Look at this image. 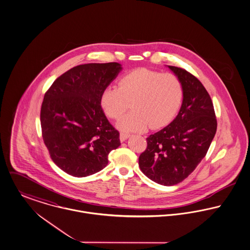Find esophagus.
I'll list each match as a JSON object with an SVG mask.
<instances>
[{
    "label": "esophagus",
    "instance_id": "34e87169",
    "mask_svg": "<svg viewBox=\"0 0 250 250\" xmlns=\"http://www.w3.org/2000/svg\"><path fill=\"white\" fill-rule=\"evenodd\" d=\"M129 136H130V135L127 134V133L121 132V133H120V140H121V142H125L127 138H129Z\"/></svg>",
    "mask_w": 250,
    "mask_h": 250
}]
</instances>
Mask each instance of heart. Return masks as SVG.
Returning a JSON list of instances; mask_svg holds the SVG:
<instances>
[{
    "instance_id": "b5f03b06",
    "label": "heart",
    "mask_w": 250,
    "mask_h": 250,
    "mask_svg": "<svg viewBox=\"0 0 250 250\" xmlns=\"http://www.w3.org/2000/svg\"><path fill=\"white\" fill-rule=\"evenodd\" d=\"M182 100L183 86L177 76L138 68L121 78L119 87H107L101 104L105 114L114 120H119L132 104L134 110L118 123V127L134 132L167 125L179 110Z\"/></svg>"
}]
</instances>
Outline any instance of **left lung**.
<instances>
[{
  "instance_id": "8db88e82",
  "label": "left lung",
  "mask_w": 250,
  "mask_h": 250,
  "mask_svg": "<svg viewBox=\"0 0 250 250\" xmlns=\"http://www.w3.org/2000/svg\"><path fill=\"white\" fill-rule=\"evenodd\" d=\"M168 67L182 83V106L167 126L146 138L139 157L142 172L163 186L177 185L194 171L217 130L211 98L202 83L186 69Z\"/></svg>"
}]
</instances>
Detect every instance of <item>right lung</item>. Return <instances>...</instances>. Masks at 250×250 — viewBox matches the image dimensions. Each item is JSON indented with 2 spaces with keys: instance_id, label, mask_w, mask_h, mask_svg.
Masks as SVG:
<instances>
[{
  "instance_id": "right-lung-1",
  "label": "right lung",
  "mask_w": 250,
  "mask_h": 250,
  "mask_svg": "<svg viewBox=\"0 0 250 250\" xmlns=\"http://www.w3.org/2000/svg\"><path fill=\"white\" fill-rule=\"evenodd\" d=\"M122 70L118 62L80 64L57 78L41 107L43 143L55 165L74 177L106 167L119 131L101 106L103 92Z\"/></svg>"
}]
</instances>
